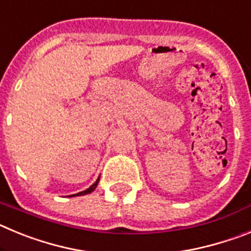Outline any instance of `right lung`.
Here are the masks:
<instances>
[{"label":"right lung","instance_id":"1","mask_svg":"<svg viewBox=\"0 0 251 251\" xmlns=\"http://www.w3.org/2000/svg\"><path fill=\"white\" fill-rule=\"evenodd\" d=\"M98 182H99V178L97 179V181H95L94 183H93L92 186H90L89 188H86L85 191H81V192H77V194H75V195H72V197L73 196H83V195H88V194H90V192H93L95 190V188H97V186H98Z\"/></svg>","mask_w":251,"mask_h":251}]
</instances>
